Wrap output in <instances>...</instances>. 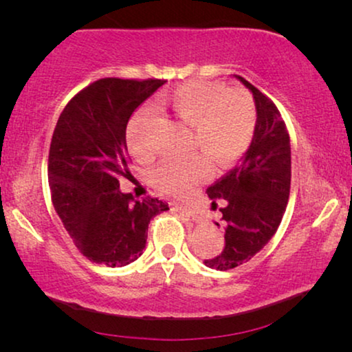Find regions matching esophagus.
Segmentation results:
<instances>
[{
    "mask_svg": "<svg viewBox=\"0 0 352 352\" xmlns=\"http://www.w3.org/2000/svg\"><path fill=\"white\" fill-rule=\"evenodd\" d=\"M175 210H176V211H179V213H182V214H186L187 218H190L192 221H199V219H200V216L197 214V211H194L192 208H189V206H184V205H176V206H175Z\"/></svg>",
    "mask_w": 352,
    "mask_h": 352,
    "instance_id": "1",
    "label": "esophagus"
}]
</instances>
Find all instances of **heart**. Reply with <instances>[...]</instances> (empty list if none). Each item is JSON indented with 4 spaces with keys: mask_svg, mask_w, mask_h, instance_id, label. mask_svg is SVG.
Listing matches in <instances>:
<instances>
[{
    "mask_svg": "<svg viewBox=\"0 0 352 352\" xmlns=\"http://www.w3.org/2000/svg\"><path fill=\"white\" fill-rule=\"evenodd\" d=\"M165 104L181 123L192 128V148L204 151L221 166L237 160L252 142L256 112L247 91L226 89L223 85L210 81H192L168 94ZM147 120L148 110H139L126 131L129 152L141 162L153 157V148L142 139V126ZM210 160L204 153H195L186 160L168 158L153 171V181L166 194L186 195L210 175Z\"/></svg>",
    "mask_w": 352,
    "mask_h": 352,
    "instance_id": "1",
    "label": "heart"
}]
</instances>
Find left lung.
<instances>
[{
    "instance_id": "obj_1",
    "label": "left lung",
    "mask_w": 352,
    "mask_h": 352,
    "mask_svg": "<svg viewBox=\"0 0 352 352\" xmlns=\"http://www.w3.org/2000/svg\"><path fill=\"white\" fill-rule=\"evenodd\" d=\"M253 94L256 126L248 151L239 165L206 189L221 208L224 248L216 258L205 259L211 269L228 271L247 263L266 247L285 213L292 181L290 136L276 105L242 76L234 75Z\"/></svg>"
}]
</instances>
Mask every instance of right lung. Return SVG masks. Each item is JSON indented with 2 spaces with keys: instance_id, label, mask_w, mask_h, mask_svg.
<instances>
[{
  "instance_id": "right-lung-1",
  "label": "right lung",
  "mask_w": 352,
  "mask_h": 352,
  "mask_svg": "<svg viewBox=\"0 0 352 352\" xmlns=\"http://www.w3.org/2000/svg\"><path fill=\"white\" fill-rule=\"evenodd\" d=\"M165 80L102 78L62 110L50 147L52 205L89 261L122 267L144 253L148 223L170 210L162 200H134L120 190L129 177L126 126Z\"/></svg>"
}]
</instances>
